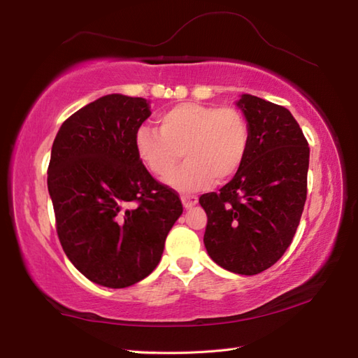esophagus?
Returning <instances> with one entry per match:
<instances>
[{
	"label": "esophagus",
	"mask_w": 358,
	"mask_h": 358,
	"mask_svg": "<svg viewBox=\"0 0 358 358\" xmlns=\"http://www.w3.org/2000/svg\"><path fill=\"white\" fill-rule=\"evenodd\" d=\"M180 199H182V204H184L185 208H190L193 206H196V202H198L196 194H182Z\"/></svg>",
	"instance_id": "1"
}]
</instances>
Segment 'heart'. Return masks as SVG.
<instances>
[{"label":"heart","instance_id":"1","mask_svg":"<svg viewBox=\"0 0 358 358\" xmlns=\"http://www.w3.org/2000/svg\"><path fill=\"white\" fill-rule=\"evenodd\" d=\"M159 131L141 126L136 134V150L154 176L165 178L181 152L186 164L165 179L180 192L206 188L215 179L232 178L246 159L249 126L234 107L182 103L157 118Z\"/></svg>","mask_w":358,"mask_h":358}]
</instances>
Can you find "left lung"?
Returning a JSON list of instances; mask_svg holds the SVG:
<instances>
[{"label":"left lung","instance_id":"obj_1","mask_svg":"<svg viewBox=\"0 0 358 358\" xmlns=\"http://www.w3.org/2000/svg\"><path fill=\"white\" fill-rule=\"evenodd\" d=\"M237 106L249 126L240 170L199 204L207 213L204 245L221 268L254 275L273 266L292 245L307 199L310 148L288 109L252 95Z\"/></svg>","mask_w":358,"mask_h":358}]
</instances>
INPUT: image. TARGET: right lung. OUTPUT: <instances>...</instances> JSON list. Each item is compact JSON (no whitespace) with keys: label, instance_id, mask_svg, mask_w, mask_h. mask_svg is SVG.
Wrapping results in <instances>:
<instances>
[{"label":"right lung","instance_id":"right-lung-1","mask_svg":"<svg viewBox=\"0 0 358 358\" xmlns=\"http://www.w3.org/2000/svg\"><path fill=\"white\" fill-rule=\"evenodd\" d=\"M150 115L145 98L112 93L74 112L54 138L48 192L57 237L98 285L124 288L150 275L182 215L179 194L151 176L136 150Z\"/></svg>","mask_w":358,"mask_h":358}]
</instances>
